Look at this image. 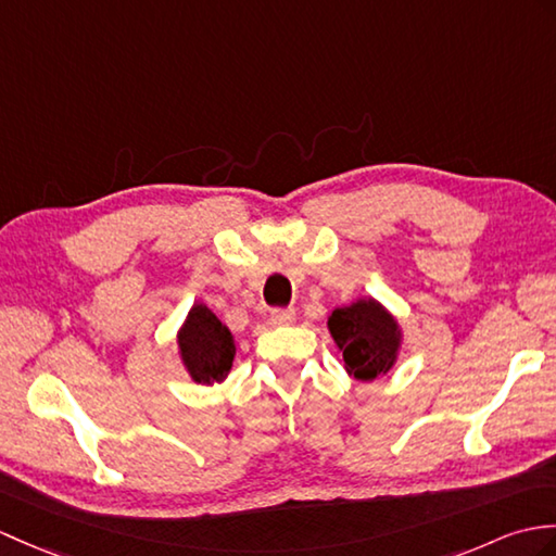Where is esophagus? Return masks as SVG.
<instances>
[{"label": "esophagus", "mask_w": 556, "mask_h": 556, "mask_svg": "<svg viewBox=\"0 0 556 556\" xmlns=\"http://www.w3.org/2000/svg\"><path fill=\"white\" fill-rule=\"evenodd\" d=\"M269 317H273L275 325L287 327L295 319V309L293 307H277V309H273V313H269Z\"/></svg>", "instance_id": "34e87169"}]
</instances>
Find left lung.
Wrapping results in <instances>:
<instances>
[{"label": "left lung", "instance_id": "left-lung-1", "mask_svg": "<svg viewBox=\"0 0 556 556\" xmlns=\"http://www.w3.org/2000/svg\"><path fill=\"white\" fill-rule=\"evenodd\" d=\"M327 329L343 355L348 377L357 381L383 379L395 367L405 343L397 317L371 295H359L351 305L333 307Z\"/></svg>", "mask_w": 556, "mask_h": 556}]
</instances>
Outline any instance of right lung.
<instances>
[{"mask_svg":"<svg viewBox=\"0 0 556 556\" xmlns=\"http://www.w3.org/2000/svg\"><path fill=\"white\" fill-rule=\"evenodd\" d=\"M177 353L189 379L199 386L223 383L237 357V341L205 303H193L177 329Z\"/></svg>","mask_w":556,"mask_h":556,"instance_id":"add662e5","label":"right lung"}]
</instances>
